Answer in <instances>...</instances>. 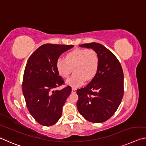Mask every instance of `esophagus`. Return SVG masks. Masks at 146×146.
<instances>
[{"label":"esophagus","instance_id":"34e87169","mask_svg":"<svg viewBox=\"0 0 146 146\" xmlns=\"http://www.w3.org/2000/svg\"><path fill=\"white\" fill-rule=\"evenodd\" d=\"M76 91H77V89L75 88H72V93H75Z\"/></svg>","mask_w":146,"mask_h":146}]
</instances>
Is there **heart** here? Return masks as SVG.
Instances as JSON below:
<instances>
[{
    "label": "heart",
    "instance_id": "obj_1",
    "mask_svg": "<svg viewBox=\"0 0 146 146\" xmlns=\"http://www.w3.org/2000/svg\"><path fill=\"white\" fill-rule=\"evenodd\" d=\"M99 65V56L95 50L76 48L66 54V59L58 58L56 68L59 75L64 78L69 77L74 68L75 74L66 83L73 88H78L84 84L86 80H92L96 76Z\"/></svg>",
    "mask_w": 146,
    "mask_h": 146
}]
</instances>
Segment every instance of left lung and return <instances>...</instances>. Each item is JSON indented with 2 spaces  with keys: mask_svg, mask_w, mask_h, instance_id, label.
Returning a JSON list of instances; mask_svg holds the SVG:
<instances>
[{
  "mask_svg": "<svg viewBox=\"0 0 146 146\" xmlns=\"http://www.w3.org/2000/svg\"><path fill=\"white\" fill-rule=\"evenodd\" d=\"M79 47L95 50L99 56V65L91 82L77 90V109L88 121L102 123L112 116L123 98V69L114 54L101 44L93 42Z\"/></svg>",
  "mask_w": 146,
  "mask_h": 146,
  "instance_id": "1",
  "label": "left lung"
}]
</instances>
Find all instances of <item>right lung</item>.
I'll return each mask as SVG.
<instances>
[{
	"instance_id": "right-lung-1",
	"label": "right lung",
	"mask_w": 146,
	"mask_h": 146,
	"mask_svg": "<svg viewBox=\"0 0 146 146\" xmlns=\"http://www.w3.org/2000/svg\"><path fill=\"white\" fill-rule=\"evenodd\" d=\"M72 45L44 44L28 60L23 81V93L29 112L39 123L50 126L60 118L62 107L71 92L68 86L61 90L54 88L64 84L56 68L62 53Z\"/></svg>"
}]
</instances>
